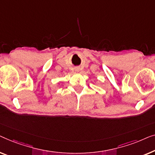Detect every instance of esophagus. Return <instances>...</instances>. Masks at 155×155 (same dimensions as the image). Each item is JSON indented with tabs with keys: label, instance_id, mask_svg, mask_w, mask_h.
<instances>
[{
	"label": "esophagus",
	"instance_id": "1",
	"mask_svg": "<svg viewBox=\"0 0 155 155\" xmlns=\"http://www.w3.org/2000/svg\"><path fill=\"white\" fill-rule=\"evenodd\" d=\"M77 70H78V69H77Z\"/></svg>",
	"mask_w": 155,
	"mask_h": 155
}]
</instances>
